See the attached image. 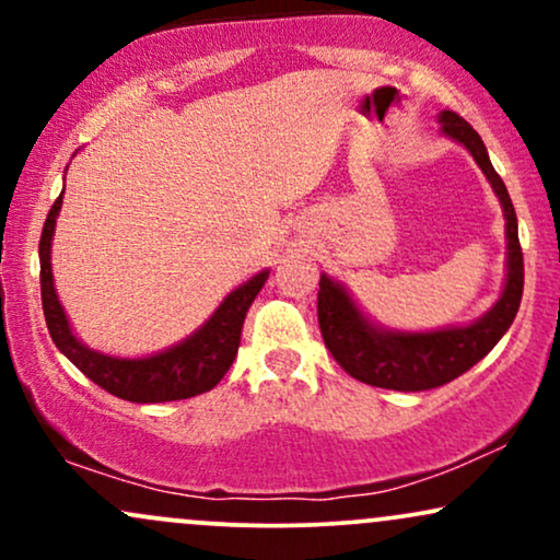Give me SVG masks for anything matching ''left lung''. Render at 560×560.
Segmentation results:
<instances>
[{
	"label": "left lung",
	"mask_w": 560,
	"mask_h": 560,
	"mask_svg": "<svg viewBox=\"0 0 560 560\" xmlns=\"http://www.w3.org/2000/svg\"><path fill=\"white\" fill-rule=\"evenodd\" d=\"M442 131L466 147L485 176L490 178L494 195L505 210L508 229V281L503 298L498 305L479 318L477 324L464 329H442L427 334H392L378 331L361 316L352 300L329 276L318 281V324L324 334V345L329 347L342 369L358 382L371 387L397 389V392H421L434 389L466 374L477 365L500 337L511 329L522 305L524 292V255L518 244V223L511 197L503 178L492 168L487 158L485 141L458 113L445 110L440 115Z\"/></svg>",
	"instance_id": "left-lung-1"
}]
</instances>
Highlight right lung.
I'll use <instances>...</instances> for the list:
<instances>
[{
  "label": "right lung",
  "instance_id": "add662e5",
  "mask_svg": "<svg viewBox=\"0 0 560 560\" xmlns=\"http://www.w3.org/2000/svg\"><path fill=\"white\" fill-rule=\"evenodd\" d=\"M62 195L55 199L47 221L42 229V242H38V258H42V305L44 318H47L49 334L57 350L68 358L83 376H89L96 387H102L120 400L131 402H168L186 400V397L202 395L213 389L234 363L236 350H240L242 326L247 318L249 305L258 298L266 284L268 271L249 279L247 284L231 292L223 305L218 307L215 316L199 329L195 337L176 345L173 350L160 352V355L141 358V361H120V358H107L83 347L70 331L66 313H62L60 300H57L52 284V262H49V247H52L55 221L60 213Z\"/></svg>",
  "mask_w": 560,
  "mask_h": 560
}]
</instances>
